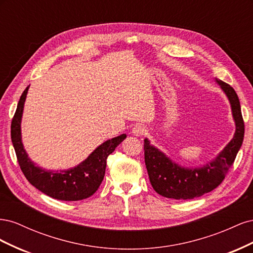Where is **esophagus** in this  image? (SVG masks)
Segmentation results:
<instances>
[{
	"mask_svg": "<svg viewBox=\"0 0 253 253\" xmlns=\"http://www.w3.org/2000/svg\"><path fill=\"white\" fill-rule=\"evenodd\" d=\"M145 133V127L141 125H137L132 128V134L134 136H142Z\"/></svg>",
	"mask_w": 253,
	"mask_h": 253,
	"instance_id": "obj_1",
	"label": "esophagus"
}]
</instances>
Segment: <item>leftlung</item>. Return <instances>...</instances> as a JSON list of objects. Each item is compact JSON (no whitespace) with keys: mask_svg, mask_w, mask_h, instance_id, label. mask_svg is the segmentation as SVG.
<instances>
[{"mask_svg":"<svg viewBox=\"0 0 253 253\" xmlns=\"http://www.w3.org/2000/svg\"><path fill=\"white\" fill-rule=\"evenodd\" d=\"M230 103L235 132L232 139L218 154L200 167H183L144 138V162L150 182L162 196L174 200H192L211 192L224 180L244 140V121L241 104L235 90L218 79H214Z\"/></svg>","mask_w":253,"mask_h":253,"instance_id":"8db88e82","label":"left lung"}]
</instances>
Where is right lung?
Here are the masks:
<instances>
[{
	"label": "right lung",
	"instance_id": "1",
	"mask_svg": "<svg viewBox=\"0 0 253 253\" xmlns=\"http://www.w3.org/2000/svg\"><path fill=\"white\" fill-rule=\"evenodd\" d=\"M29 85L23 91L11 122V141L22 172L27 180L41 192L55 200L81 201L93 195L105 174L106 158L126 138L121 134L101 143L79 165L67 170H47L37 166L22 141L21 122Z\"/></svg>",
	"mask_w": 253,
	"mask_h": 253
}]
</instances>
